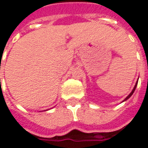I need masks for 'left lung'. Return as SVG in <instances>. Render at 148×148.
<instances>
[{
  "mask_svg": "<svg viewBox=\"0 0 148 148\" xmlns=\"http://www.w3.org/2000/svg\"><path fill=\"white\" fill-rule=\"evenodd\" d=\"M138 81H137V82H136V84H135V86H134V89H133V90H132V91H131V93H130V94L128 95V96H127V97H126V98H125V99H123V101H126V100H127V99H129V98H130V97H131V96H132V95L134 94V90H135V89H136V87H137V85H138Z\"/></svg>",
  "mask_w": 148,
  "mask_h": 148,
  "instance_id": "obj_1",
  "label": "left lung"
}]
</instances>
